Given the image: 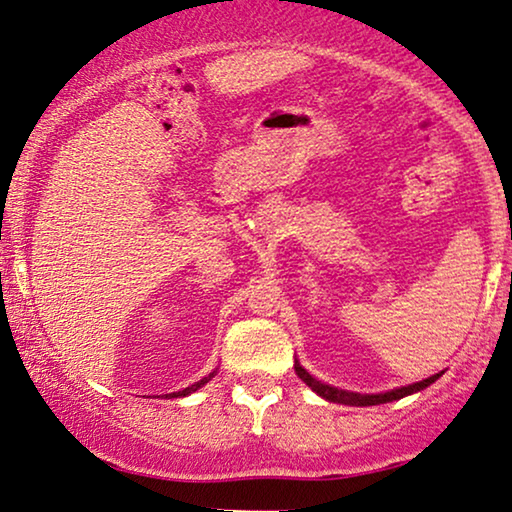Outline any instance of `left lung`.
Listing matches in <instances>:
<instances>
[{"label": "left lung", "mask_w": 512, "mask_h": 512, "mask_svg": "<svg viewBox=\"0 0 512 512\" xmlns=\"http://www.w3.org/2000/svg\"><path fill=\"white\" fill-rule=\"evenodd\" d=\"M296 375L303 380L307 387L312 391H317L319 396H324L326 401L331 403H342V405H380V403H389V401H398V398L403 396H410L415 394V391H422L433 384L440 377V373L426 377L422 382H415V384H408V387H401V389H394V391H387V394H354V391H345V389H338V387H331V384H324L319 380H314V377L307 373V370L300 366L296 361Z\"/></svg>", "instance_id": "1"}]
</instances>
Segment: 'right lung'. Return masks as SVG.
<instances>
[{"label":"right lung","mask_w":512,"mask_h":512,"mask_svg":"<svg viewBox=\"0 0 512 512\" xmlns=\"http://www.w3.org/2000/svg\"><path fill=\"white\" fill-rule=\"evenodd\" d=\"M209 377H214V373L209 375ZM209 377H202L200 382H195V384H191V387H186V389H181V391H174V394H170V396H172V398H179V396H188V394H193V391H198V389L202 387V384L209 382Z\"/></svg>","instance_id":"obj_1"}]
</instances>
